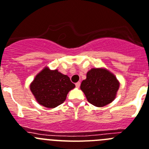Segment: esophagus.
<instances>
[{"instance_id": "esophagus-1", "label": "esophagus", "mask_w": 149, "mask_h": 149, "mask_svg": "<svg viewBox=\"0 0 149 149\" xmlns=\"http://www.w3.org/2000/svg\"><path fill=\"white\" fill-rule=\"evenodd\" d=\"M79 86H80V82H76V87L77 88H79Z\"/></svg>"}]
</instances>
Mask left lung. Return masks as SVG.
<instances>
[{"instance_id": "1", "label": "left lung", "mask_w": 149, "mask_h": 149, "mask_svg": "<svg viewBox=\"0 0 149 149\" xmlns=\"http://www.w3.org/2000/svg\"><path fill=\"white\" fill-rule=\"evenodd\" d=\"M80 88L89 103L95 107H102L115 100L119 88V82L108 70L92 68L87 73Z\"/></svg>"}]
</instances>
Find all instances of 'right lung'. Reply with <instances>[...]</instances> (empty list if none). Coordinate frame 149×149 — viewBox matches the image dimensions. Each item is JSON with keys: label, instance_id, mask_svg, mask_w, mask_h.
Returning a JSON list of instances; mask_svg holds the SVG:
<instances>
[{"label": "right lung", "instance_id": "right-lung-1", "mask_svg": "<svg viewBox=\"0 0 149 149\" xmlns=\"http://www.w3.org/2000/svg\"><path fill=\"white\" fill-rule=\"evenodd\" d=\"M75 88L67 75L58 70L45 67L30 85V89L39 104L46 108H55L64 103L70 91Z\"/></svg>", "mask_w": 149, "mask_h": 149}]
</instances>
